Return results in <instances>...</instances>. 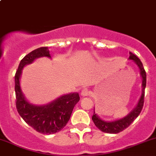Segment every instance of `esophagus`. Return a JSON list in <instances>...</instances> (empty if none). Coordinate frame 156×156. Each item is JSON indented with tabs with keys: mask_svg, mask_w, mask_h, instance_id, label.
<instances>
[{
	"mask_svg": "<svg viewBox=\"0 0 156 156\" xmlns=\"http://www.w3.org/2000/svg\"><path fill=\"white\" fill-rule=\"evenodd\" d=\"M89 90H88V89L87 88H83L82 90H81V95L82 96V97H86V96H88L89 95Z\"/></svg>",
	"mask_w": 156,
	"mask_h": 156,
	"instance_id": "esophagus-1",
	"label": "esophagus"
}]
</instances>
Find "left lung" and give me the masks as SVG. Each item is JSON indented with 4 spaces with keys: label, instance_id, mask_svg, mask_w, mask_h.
I'll use <instances>...</instances> for the list:
<instances>
[{
    "label": "left lung",
    "instance_id": "obj_1",
    "mask_svg": "<svg viewBox=\"0 0 156 156\" xmlns=\"http://www.w3.org/2000/svg\"><path fill=\"white\" fill-rule=\"evenodd\" d=\"M129 54H130V56H129L128 59L133 61L137 66L138 68H139L140 75L141 78H142V94H141L139 101H138L136 106L126 116L122 118V119H116V120L114 121H110V122L104 121L102 119H100L96 114L95 111H94V115L92 116L93 122H94V125H96L97 128L100 129L101 131L104 132V133H117L125 130L138 117L141 110H142L143 106H144V94H145V88L146 85V73L145 70H144V66H143V63L141 62L140 59L137 56H135L134 54H133L131 52H130Z\"/></svg>",
    "mask_w": 156,
    "mask_h": 156
}]
</instances>
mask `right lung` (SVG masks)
I'll return each mask as SVG.
<instances>
[{
	"label": "right lung",
	"mask_w": 156,
	"mask_h": 156,
	"mask_svg": "<svg viewBox=\"0 0 156 156\" xmlns=\"http://www.w3.org/2000/svg\"><path fill=\"white\" fill-rule=\"evenodd\" d=\"M51 58L48 47L37 48L26 55L19 65L15 75L16 105L23 120L37 132L52 134L62 130L68 123L75 104L79 101L78 93L64 94L45 105H34L25 97L20 85L23 69L40 57Z\"/></svg>",
	"instance_id": "add662e5"
}]
</instances>
